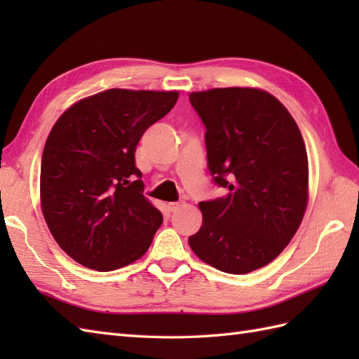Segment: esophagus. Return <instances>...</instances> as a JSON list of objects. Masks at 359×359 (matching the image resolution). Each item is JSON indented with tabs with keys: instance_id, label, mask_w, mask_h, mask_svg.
Here are the masks:
<instances>
[{
	"instance_id": "34e87169",
	"label": "esophagus",
	"mask_w": 359,
	"mask_h": 359,
	"mask_svg": "<svg viewBox=\"0 0 359 359\" xmlns=\"http://www.w3.org/2000/svg\"><path fill=\"white\" fill-rule=\"evenodd\" d=\"M184 205H185V202H170L168 203V210H170L171 212H175L184 207Z\"/></svg>"
}]
</instances>
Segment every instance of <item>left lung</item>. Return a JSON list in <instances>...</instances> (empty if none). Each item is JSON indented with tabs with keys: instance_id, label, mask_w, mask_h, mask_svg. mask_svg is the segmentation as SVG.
Wrapping results in <instances>:
<instances>
[{
	"instance_id": "obj_1",
	"label": "left lung",
	"mask_w": 359,
	"mask_h": 359,
	"mask_svg": "<svg viewBox=\"0 0 359 359\" xmlns=\"http://www.w3.org/2000/svg\"><path fill=\"white\" fill-rule=\"evenodd\" d=\"M207 133L208 170L224 197L201 202L189 247L230 274L270 264L299 228L309 197V160L296 121L276 97L253 88L191 93Z\"/></svg>"
}]
</instances>
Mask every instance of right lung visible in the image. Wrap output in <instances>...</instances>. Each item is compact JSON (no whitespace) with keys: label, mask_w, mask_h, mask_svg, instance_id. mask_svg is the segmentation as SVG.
Returning <instances> with one entry per match:
<instances>
[{"label":"right lung","mask_w":359,"mask_h":359,"mask_svg":"<svg viewBox=\"0 0 359 359\" xmlns=\"http://www.w3.org/2000/svg\"><path fill=\"white\" fill-rule=\"evenodd\" d=\"M177 98V90L109 89L72 104L53 125L41 157V210L74 261L111 271L147 253L163 217L143 196L135 148Z\"/></svg>","instance_id":"1"}]
</instances>
